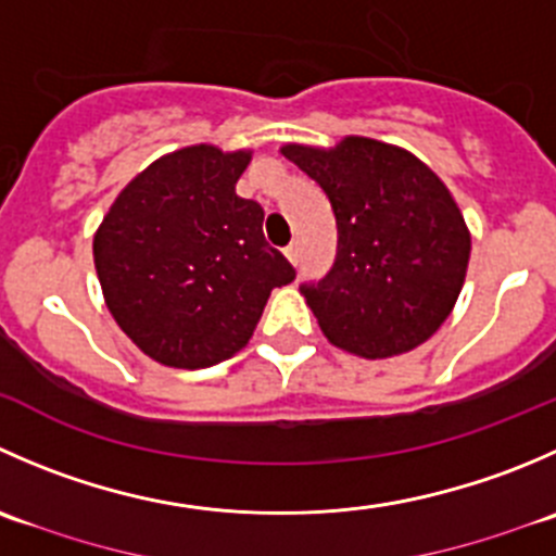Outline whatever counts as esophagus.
<instances>
[{
  "instance_id": "esophagus-1",
  "label": "esophagus",
  "mask_w": 556,
  "mask_h": 556,
  "mask_svg": "<svg viewBox=\"0 0 556 556\" xmlns=\"http://www.w3.org/2000/svg\"><path fill=\"white\" fill-rule=\"evenodd\" d=\"M285 255H288L290 263H299V241H293V244L285 247Z\"/></svg>"
}]
</instances>
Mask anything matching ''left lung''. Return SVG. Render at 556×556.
<instances>
[{
  "label": "left lung",
  "instance_id": "1",
  "mask_svg": "<svg viewBox=\"0 0 556 556\" xmlns=\"http://www.w3.org/2000/svg\"><path fill=\"white\" fill-rule=\"evenodd\" d=\"M282 154L317 181L337 217L331 271L301 282L328 342L364 358L427 342L454 309L470 261L465 217L443 181L371 138Z\"/></svg>",
  "mask_w": 556,
  "mask_h": 556
}]
</instances>
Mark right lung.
Segmentation results:
<instances>
[{
	"label": "right lung",
	"instance_id": "right-lung-1",
	"mask_svg": "<svg viewBox=\"0 0 556 556\" xmlns=\"http://www.w3.org/2000/svg\"><path fill=\"white\" fill-rule=\"evenodd\" d=\"M250 152L190 147L135 176L94 236L113 320L154 361L201 369L250 342L295 268L263 236V208L236 195Z\"/></svg>",
	"mask_w": 556,
	"mask_h": 556
}]
</instances>
